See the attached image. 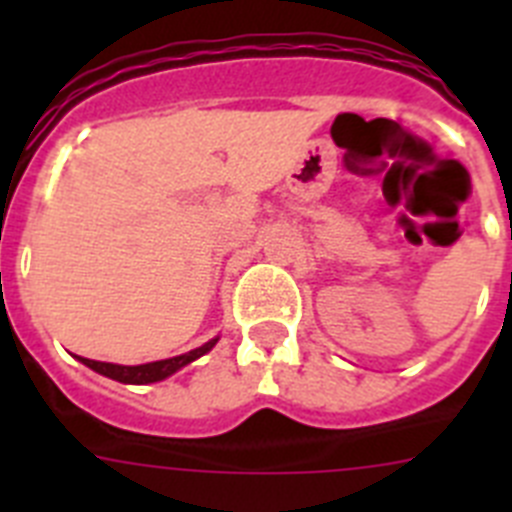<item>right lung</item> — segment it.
Instances as JSON below:
<instances>
[{
	"label": "right lung",
	"instance_id": "obj_1",
	"mask_svg": "<svg viewBox=\"0 0 512 512\" xmlns=\"http://www.w3.org/2000/svg\"><path fill=\"white\" fill-rule=\"evenodd\" d=\"M217 343V338L207 341L205 346L194 348L189 354L174 356V359H161V361H151V364H138V366H122V364H107V361H94V359H84L79 356L81 364H87L89 369H94L97 374H104V377L115 379V382L122 384H151V382H161V379L171 377L174 372H179L182 366L192 364L194 359H200L210 351L212 346Z\"/></svg>",
	"mask_w": 512,
	"mask_h": 512
}]
</instances>
